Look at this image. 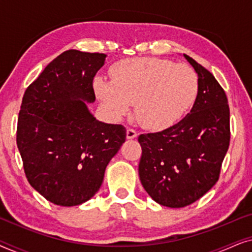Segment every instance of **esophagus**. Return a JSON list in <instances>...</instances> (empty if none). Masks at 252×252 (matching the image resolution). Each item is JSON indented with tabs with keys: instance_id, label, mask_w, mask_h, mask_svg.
Wrapping results in <instances>:
<instances>
[{
	"instance_id": "1",
	"label": "esophagus",
	"mask_w": 252,
	"mask_h": 252,
	"mask_svg": "<svg viewBox=\"0 0 252 252\" xmlns=\"http://www.w3.org/2000/svg\"><path fill=\"white\" fill-rule=\"evenodd\" d=\"M126 136H127V139H134V137L137 136L136 130L133 129V128H127Z\"/></svg>"
}]
</instances>
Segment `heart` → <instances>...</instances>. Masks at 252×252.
Segmentation results:
<instances>
[{"instance_id": "b5f03b06", "label": "heart", "mask_w": 252, "mask_h": 252, "mask_svg": "<svg viewBox=\"0 0 252 252\" xmlns=\"http://www.w3.org/2000/svg\"><path fill=\"white\" fill-rule=\"evenodd\" d=\"M111 80L94 81L96 95L110 116L120 118L135 103L137 122L150 130L177 123L190 108L198 88L190 66L153 57L119 62L112 67Z\"/></svg>"}]
</instances>
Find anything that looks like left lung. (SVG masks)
Masks as SVG:
<instances>
[{"label": "left lung", "instance_id": "1", "mask_svg": "<svg viewBox=\"0 0 252 252\" xmlns=\"http://www.w3.org/2000/svg\"><path fill=\"white\" fill-rule=\"evenodd\" d=\"M198 77L195 103L184 119L157 133L141 134V184L151 198L184 208L218 181L230 140L226 93L211 72L184 55Z\"/></svg>", "mask_w": 252, "mask_h": 252}]
</instances>
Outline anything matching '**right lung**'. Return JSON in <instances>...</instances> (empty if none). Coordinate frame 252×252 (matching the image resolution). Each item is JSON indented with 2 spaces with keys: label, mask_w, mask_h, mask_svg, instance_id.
Here are the masks:
<instances>
[{
  "label": "right lung",
  "mask_w": 252,
  "mask_h": 252,
  "mask_svg": "<svg viewBox=\"0 0 252 252\" xmlns=\"http://www.w3.org/2000/svg\"><path fill=\"white\" fill-rule=\"evenodd\" d=\"M106 55L66 50L24 94L17 147L30 185L61 206L79 205L101 187L105 168L126 140V128L98 122L87 103Z\"/></svg>",
  "instance_id": "obj_1"
}]
</instances>
